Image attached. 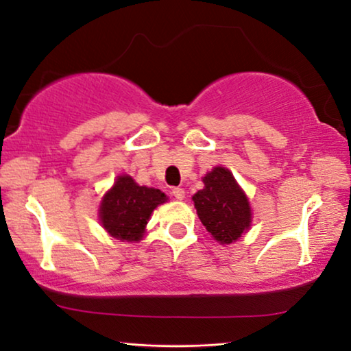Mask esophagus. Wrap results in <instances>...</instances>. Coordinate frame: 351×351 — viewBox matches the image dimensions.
I'll return each mask as SVG.
<instances>
[{
	"instance_id": "1",
	"label": "esophagus",
	"mask_w": 351,
	"mask_h": 351,
	"mask_svg": "<svg viewBox=\"0 0 351 351\" xmlns=\"http://www.w3.org/2000/svg\"><path fill=\"white\" fill-rule=\"evenodd\" d=\"M172 196H174L176 199H184L185 198V190L180 189V186H176V189H172Z\"/></svg>"
}]
</instances>
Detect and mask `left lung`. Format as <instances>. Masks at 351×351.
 I'll return each mask as SVG.
<instances>
[{"label": "left lung", "mask_w": 351, "mask_h": 351, "mask_svg": "<svg viewBox=\"0 0 351 351\" xmlns=\"http://www.w3.org/2000/svg\"><path fill=\"white\" fill-rule=\"evenodd\" d=\"M203 182L204 189L193 196L199 220L220 244L237 241L251 227L252 214L246 195L225 167H214Z\"/></svg>", "instance_id": "left-lung-1"}]
</instances>
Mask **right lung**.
I'll use <instances>...</instances> for the list:
<instances>
[{
    "instance_id": "1",
    "label": "right lung",
    "mask_w": 351,
    "mask_h": 351,
    "mask_svg": "<svg viewBox=\"0 0 351 351\" xmlns=\"http://www.w3.org/2000/svg\"><path fill=\"white\" fill-rule=\"evenodd\" d=\"M165 201L162 191L137 185L129 176H119L113 189L104 196L100 222L113 238L137 241L153 209Z\"/></svg>"
}]
</instances>
